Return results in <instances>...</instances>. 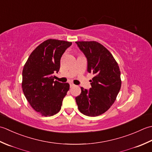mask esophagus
Returning a JSON list of instances; mask_svg holds the SVG:
<instances>
[{
	"mask_svg": "<svg viewBox=\"0 0 152 152\" xmlns=\"http://www.w3.org/2000/svg\"><path fill=\"white\" fill-rule=\"evenodd\" d=\"M69 85H70V87H71V88H72V87H73L74 86H75V85L73 84L72 83H69Z\"/></svg>",
	"mask_w": 152,
	"mask_h": 152,
	"instance_id": "1",
	"label": "esophagus"
}]
</instances>
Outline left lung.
<instances>
[{
    "mask_svg": "<svg viewBox=\"0 0 152 152\" xmlns=\"http://www.w3.org/2000/svg\"><path fill=\"white\" fill-rule=\"evenodd\" d=\"M87 58V72L93 73L89 91L81 89L75 98L80 113L89 117L102 115L115 101L121 86L118 64L107 49L96 41H77Z\"/></svg>",
    "mask_w": 152,
    "mask_h": 152,
    "instance_id": "left-lung-1",
    "label": "left lung"
}]
</instances>
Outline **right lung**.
<instances>
[{"instance_id": "1", "label": "right lung", "mask_w": 152, "mask_h": 152, "mask_svg": "<svg viewBox=\"0 0 152 152\" xmlns=\"http://www.w3.org/2000/svg\"><path fill=\"white\" fill-rule=\"evenodd\" d=\"M72 42L50 39L40 44L30 54L22 72L23 94L34 110L49 117L60 111L64 98L69 89V83L54 81L60 60Z\"/></svg>"}]
</instances>
